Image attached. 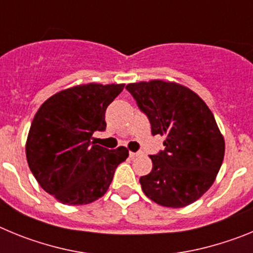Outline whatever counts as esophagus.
I'll list each match as a JSON object with an SVG mask.
<instances>
[{
    "mask_svg": "<svg viewBox=\"0 0 253 253\" xmlns=\"http://www.w3.org/2000/svg\"><path fill=\"white\" fill-rule=\"evenodd\" d=\"M129 156H130V158H135L137 156H139V152H129Z\"/></svg>",
    "mask_w": 253,
    "mask_h": 253,
    "instance_id": "obj_1",
    "label": "esophagus"
}]
</instances>
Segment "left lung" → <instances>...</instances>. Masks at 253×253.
Segmentation results:
<instances>
[{"label":"left lung","instance_id":"8db88e82","mask_svg":"<svg viewBox=\"0 0 253 253\" xmlns=\"http://www.w3.org/2000/svg\"><path fill=\"white\" fill-rule=\"evenodd\" d=\"M148 116L152 134L165 135V151L149 156L153 163L139 182L152 202L184 208L202 198L215 181L225 143L204 100L176 82L152 80L125 87Z\"/></svg>","mask_w":253,"mask_h":253}]
</instances>
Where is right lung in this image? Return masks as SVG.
<instances>
[{
    "label": "right lung",
    "mask_w": 253,
    "mask_h": 253,
    "mask_svg": "<svg viewBox=\"0 0 253 253\" xmlns=\"http://www.w3.org/2000/svg\"><path fill=\"white\" fill-rule=\"evenodd\" d=\"M124 84H86L50 96L35 114L26 139V160L39 185L58 202L84 205L105 195L125 147L107 149L93 142L105 130V111Z\"/></svg>",
    "instance_id": "obj_1"
}]
</instances>
